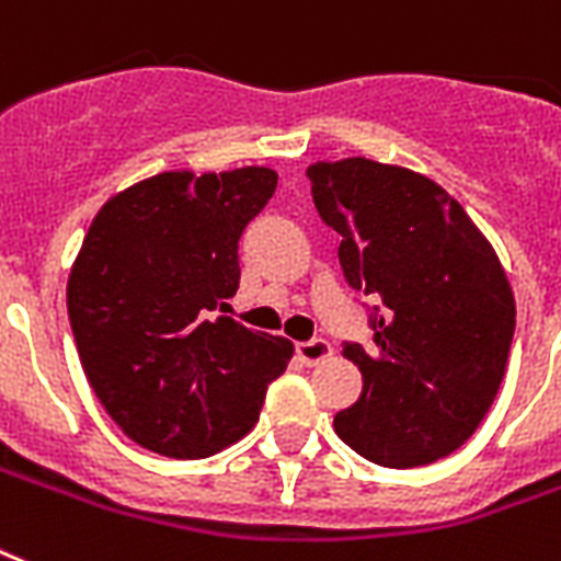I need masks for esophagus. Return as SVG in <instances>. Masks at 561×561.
I'll return each instance as SVG.
<instances>
[{
  "mask_svg": "<svg viewBox=\"0 0 561 561\" xmlns=\"http://www.w3.org/2000/svg\"><path fill=\"white\" fill-rule=\"evenodd\" d=\"M295 353L301 358L304 365H318V362H324V358L333 356V347L324 339H309V342H298L295 344Z\"/></svg>",
  "mask_w": 561,
  "mask_h": 561,
  "instance_id": "obj_1",
  "label": "esophagus"
}]
</instances>
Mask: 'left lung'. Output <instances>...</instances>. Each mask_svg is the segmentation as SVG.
Listing matches in <instances>:
<instances>
[{
    "label": "left lung",
    "instance_id": "8db88e82",
    "mask_svg": "<svg viewBox=\"0 0 561 561\" xmlns=\"http://www.w3.org/2000/svg\"><path fill=\"white\" fill-rule=\"evenodd\" d=\"M318 217L342 234L339 263L374 295V344L344 342L362 397L333 420L362 458L425 466L463 446L504 379L515 298L490 240L437 182L370 159L316 161Z\"/></svg>",
    "mask_w": 561,
    "mask_h": 561
}]
</instances>
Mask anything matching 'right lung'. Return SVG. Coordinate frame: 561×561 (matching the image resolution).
<instances>
[{"label":"right lung","mask_w":561,"mask_h":561,"mask_svg":"<svg viewBox=\"0 0 561 561\" xmlns=\"http://www.w3.org/2000/svg\"><path fill=\"white\" fill-rule=\"evenodd\" d=\"M277 187L268 168L170 170L98 210L66 289L80 365L121 432L164 458L226 449L257 423L293 342L226 312L237 243Z\"/></svg>","instance_id":"1"}]
</instances>
